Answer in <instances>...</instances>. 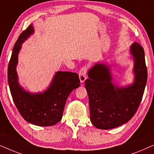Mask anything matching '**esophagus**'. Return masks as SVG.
Instances as JSON below:
<instances>
[{
    "label": "esophagus",
    "mask_w": 154,
    "mask_h": 154,
    "mask_svg": "<svg viewBox=\"0 0 154 154\" xmlns=\"http://www.w3.org/2000/svg\"><path fill=\"white\" fill-rule=\"evenodd\" d=\"M87 67L85 66L82 67L80 69V70L79 72V77L80 79V82L84 83L85 81L87 79Z\"/></svg>",
    "instance_id": "esophagus-1"
}]
</instances>
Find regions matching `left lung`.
Returning <instances> with one entry per match:
<instances>
[{
	"label": "left lung",
	"instance_id": "obj_1",
	"mask_svg": "<svg viewBox=\"0 0 154 154\" xmlns=\"http://www.w3.org/2000/svg\"><path fill=\"white\" fill-rule=\"evenodd\" d=\"M130 52L134 60V80L119 87L112 82L110 66L98 63L88 71L85 87L89 96L90 120L101 130L116 128L128 122L138 109L147 81L144 48L133 43Z\"/></svg>",
	"mask_w": 154,
	"mask_h": 154
}]
</instances>
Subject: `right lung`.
Masks as SVG:
<instances>
[{
  "label": "right lung",
  "instance_id": "obj_1",
  "mask_svg": "<svg viewBox=\"0 0 154 154\" xmlns=\"http://www.w3.org/2000/svg\"><path fill=\"white\" fill-rule=\"evenodd\" d=\"M34 32L31 24L22 32L14 46L8 64V85L14 103L26 121L37 126L54 125L62 119L67 98L74 89L79 87L80 81L77 73L59 71L43 92L31 93L20 85L16 70L18 54L22 44Z\"/></svg>",
  "mask_w": 154,
  "mask_h": 154
}]
</instances>
